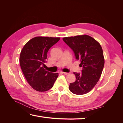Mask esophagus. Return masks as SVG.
<instances>
[{
  "label": "esophagus",
  "instance_id": "34e87169",
  "mask_svg": "<svg viewBox=\"0 0 123 123\" xmlns=\"http://www.w3.org/2000/svg\"><path fill=\"white\" fill-rule=\"evenodd\" d=\"M63 73H64V74H65V75H67V74H69V73H68V72H62Z\"/></svg>",
  "mask_w": 123,
  "mask_h": 123
}]
</instances>
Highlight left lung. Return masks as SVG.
Here are the masks:
<instances>
[{
	"label": "left lung",
	"instance_id": "obj_1",
	"mask_svg": "<svg viewBox=\"0 0 123 123\" xmlns=\"http://www.w3.org/2000/svg\"><path fill=\"white\" fill-rule=\"evenodd\" d=\"M64 42L71 49L82 67L81 73L74 72L76 80L70 83L73 93L83 95L90 92L97 84L104 66L103 49L100 44L87 35L64 37Z\"/></svg>",
	"mask_w": 123,
	"mask_h": 123
}]
</instances>
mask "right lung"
Returning <instances> with one entry per match:
<instances>
[{
  "instance_id": "1",
  "label": "right lung",
  "mask_w": 123,
  "mask_h": 123,
  "mask_svg": "<svg viewBox=\"0 0 123 123\" xmlns=\"http://www.w3.org/2000/svg\"><path fill=\"white\" fill-rule=\"evenodd\" d=\"M59 39V37H35L26 43L21 51V70L29 85L36 91L49 90L58 76V73L48 71L44 67L48 51Z\"/></svg>"
}]
</instances>
